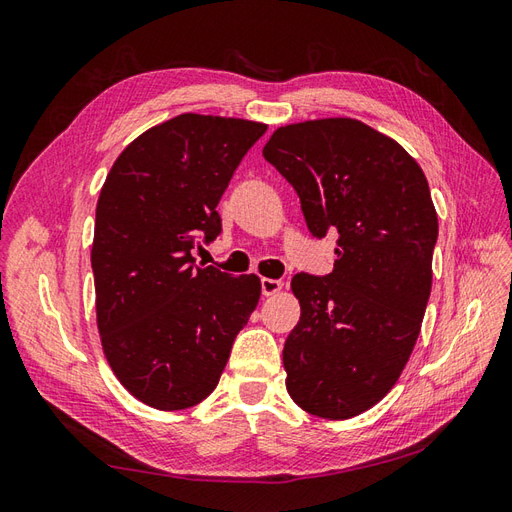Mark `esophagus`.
<instances>
[{"label":"esophagus","mask_w":512,"mask_h":512,"mask_svg":"<svg viewBox=\"0 0 512 512\" xmlns=\"http://www.w3.org/2000/svg\"><path fill=\"white\" fill-rule=\"evenodd\" d=\"M282 282L280 280H271V277H262L260 280V288H262V294H265V297H273V294H277L282 290Z\"/></svg>","instance_id":"obj_1"}]
</instances>
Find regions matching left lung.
I'll use <instances>...</instances> for the list:
<instances>
[{
  "label": "left lung",
  "mask_w": 512,
  "mask_h": 512,
  "mask_svg": "<svg viewBox=\"0 0 512 512\" xmlns=\"http://www.w3.org/2000/svg\"><path fill=\"white\" fill-rule=\"evenodd\" d=\"M262 156L299 194L309 232H337L333 271L292 277L301 318L284 369L294 404L342 421L393 389L421 333L438 241L429 183L393 138L348 117L277 128Z\"/></svg>",
  "instance_id": "1"
}]
</instances>
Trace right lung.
Returning <instances> with one entry per match:
<instances>
[{
    "instance_id": "obj_1",
    "label": "right lung",
    "mask_w": 512,
    "mask_h": 512,
    "mask_svg": "<svg viewBox=\"0 0 512 512\" xmlns=\"http://www.w3.org/2000/svg\"><path fill=\"white\" fill-rule=\"evenodd\" d=\"M265 123L185 113L115 160L96 207L91 269L102 350L119 382L156 410H183L220 382L260 299L258 275L198 267L222 232L218 203Z\"/></svg>"
}]
</instances>
